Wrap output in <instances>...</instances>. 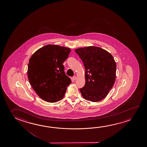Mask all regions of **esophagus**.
Wrapping results in <instances>:
<instances>
[{
	"label": "esophagus",
	"instance_id": "34e87169",
	"mask_svg": "<svg viewBox=\"0 0 147 147\" xmlns=\"http://www.w3.org/2000/svg\"><path fill=\"white\" fill-rule=\"evenodd\" d=\"M77 79V77H76V76H73V80H76Z\"/></svg>",
	"mask_w": 147,
	"mask_h": 147
}]
</instances>
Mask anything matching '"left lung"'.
Listing matches in <instances>:
<instances>
[{"mask_svg": "<svg viewBox=\"0 0 147 147\" xmlns=\"http://www.w3.org/2000/svg\"><path fill=\"white\" fill-rule=\"evenodd\" d=\"M85 67V85L80 89L87 100L97 102L105 98L115 83L116 65L113 56L98 47L76 49Z\"/></svg>", "mask_w": 147, "mask_h": 147, "instance_id": "left-lung-1", "label": "left lung"}]
</instances>
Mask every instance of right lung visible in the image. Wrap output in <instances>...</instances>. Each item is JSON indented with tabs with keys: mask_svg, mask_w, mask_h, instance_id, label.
<instances>
[{
	"mask_svg": "<svg viewBox=\"0 0 147 147\" xmlns=\"http://www.w3.org/2000/svg\"><path fill=\"white\" fill-rule=\"evenodd\" d=\"M71 49L55 45L39 49L29 59L28 77L30 84L40 98L56 102L63 98L71 80L64 72L63 62Z\"/></svg>",
	"mask_w": 147,
	"mask_h": 147,
	"instance_id": "obj_1",
	"label": "right lung"
}]
</instances>
